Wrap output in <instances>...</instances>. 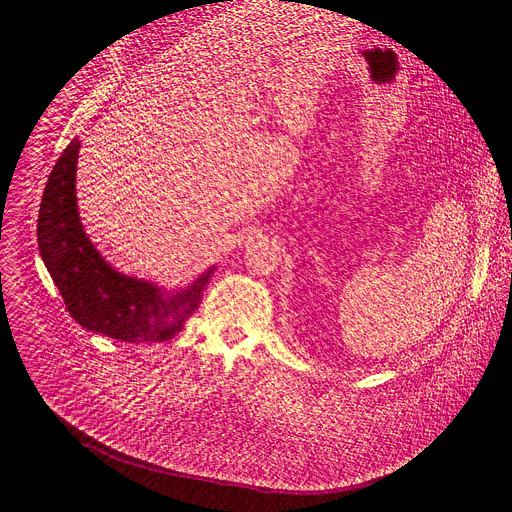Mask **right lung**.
I'll return each instance as SVG.
<instances>
[{
	"mask_svg": "<svg viewBox=\"0 0 512 512\" xmlns=\"http://www.w3.org/2000/svg\"><path fill=\"white\" fill-rule=\"evenodd\" d=\"M79 148L81 141L72 139L45 183L37 218L41 258L81 327L120 342H166L200 306L216 266L181 291H164L150 281L114 271L79 221Z\"/></svg>",
	"mask_w": 512,
	"mask_h": 512,
	"instance_id": "1",
	"label": "right lung"
}]
</instances>
